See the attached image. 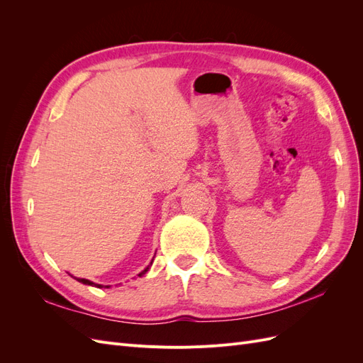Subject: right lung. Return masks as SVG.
<instances>
[{"instance_id":"add662e5","label":"right lung","mask_w":363,"mask_h":363,"mask_svg":"<svg viewBox=\"0 0 363 363\" xmlns=\"http://www.w3.org/2000/svg\"><path fill=\"white\" fill-rule=\"evenodd\" d=\"M147 271H148V268H147V269H144V271H142V272L139 274V276H142V274H145ZM77 280H79V281H80V283H83V284H92V286H98V288H103V286H101V284H94L92 281H89V280H86V279H77Z\"/></svg>"}]
</instances>
